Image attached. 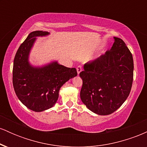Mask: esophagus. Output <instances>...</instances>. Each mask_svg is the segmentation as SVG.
Returning <instances> with one entry per match:
<instances>
[{
	"label": "esophagus",
	"instance_id": "34e87169",
	"mask_svg": "<svg viewBox=\"0 0 147 147\" xmlns=\"http://www.w3.org/2000/svg\"><path fill=\"white\" fill-rule=\"evenodd\" d=\"M82 66H81V65H79V66H77V74H78V75H79V73L82 72Z\"/></svg>",
	"mask_w": 147,
	"mask_h": 147
}]
</instances>
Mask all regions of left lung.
Instances as JSON below:
<instances>
[{
	"instance_id": "obj_1",
	"label": "left lung",
	"mask_w": 147,
	"mask_h": 147,
	"mask_svg": "<svg viewBox=\"0 0 147 147\" xmlns=\"http://www.w3.org/2000/svg\"><path fill=\"white\" fill-rule=\"evenodd\" d=\"M113 38L111 50L84 64L79 74L83 81L81 99L89 110L99 115L117 110L129 95L133 84L132 54L121 38Z\"/></svg>"
}]
</instances>
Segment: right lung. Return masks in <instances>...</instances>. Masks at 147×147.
I'll return each instance as SVG.
<instances>
[{"instance_id":"right-lung-1","label":"right lung","mask_w":147,"mask_h":147,"mask_svg":"<svg viewBox=\"0 0 147 147\" xmlns=\"http://www.w3.org/2000/svg\"><path fill=\"white\" fill-rule=\"evenodd\" d=\"M50 32L34 31L20 45L13 65V86L18 99L35 112L48 110L56 104L61 87L77 75L75 68H67L57 61L41 66H34L29 61L30 54L36 37Z\"/></svg>"}]
</instances>
